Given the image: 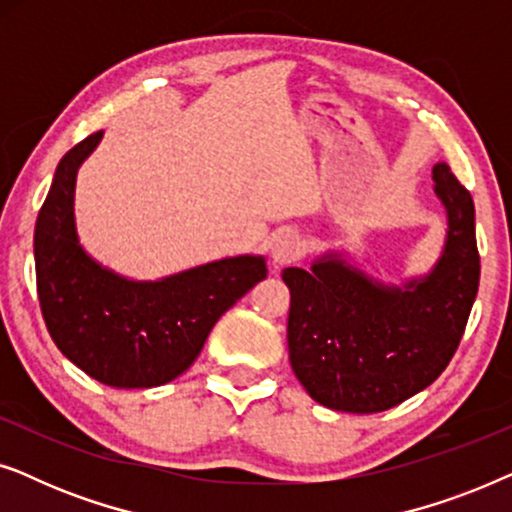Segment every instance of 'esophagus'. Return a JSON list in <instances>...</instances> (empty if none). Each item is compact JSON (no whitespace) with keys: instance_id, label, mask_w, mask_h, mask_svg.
<instances>
[{"instance_id":"esophagus-1","label":"esophagus","mask_w":512,"mask_h":512,"mask_svg":"<svg viewBox=\"0 0 512 512\" xmlns=\"http://www.w3.org/2000/svg\"><path fill=\"white\" fill-rule=\"evenodd\" d=\"M305 254L303 237L296 233L277 235L270 244V258L275 265H289Z\"/></svg>"}]
</instances>
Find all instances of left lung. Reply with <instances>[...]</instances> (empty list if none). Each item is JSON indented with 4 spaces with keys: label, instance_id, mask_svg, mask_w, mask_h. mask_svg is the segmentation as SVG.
<instances>
[{
    "label": "left lung",
    "instance_id": "obj_1",
    "mask_svg": "<svg viewBox=\"0 0 512 512\" xmlns=\"http://www.w3.org/2000/svg\"><path fill=\"white\" fill-rule=\"evenodd\" d=\"M433 191L447 212L443 254L403 286L370 279L331 251L310 270L286 268L291 291L289 361L314 401L370 415L403 403L447 368L480 282L471 193L445 163Z\"/></svg>",
    "mask_w": 512,
    "mask_h": 512
}]
</instances>
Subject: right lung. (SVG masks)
I'll list each match as a JSON object with an SVG mask.
<instances>
[{"instance_id":"1","label":"right lung","mask_w":512,"mask_h":512,"mask_svg":"<svg viewBox=\"0 0 512 512\" xmlns=\"http://www.w3.org/2000/svg\"><path fill=\"white\" fill-rule=\"evenodd\" d=\"M104 132L69 149L55 170L34 228L37 293L46 328L62 354L116 389L172 382L198 359L209 331L265 279L263 256H235L135 282L102 268L76 235V172Z\"/></svg>"}]
</instances>
